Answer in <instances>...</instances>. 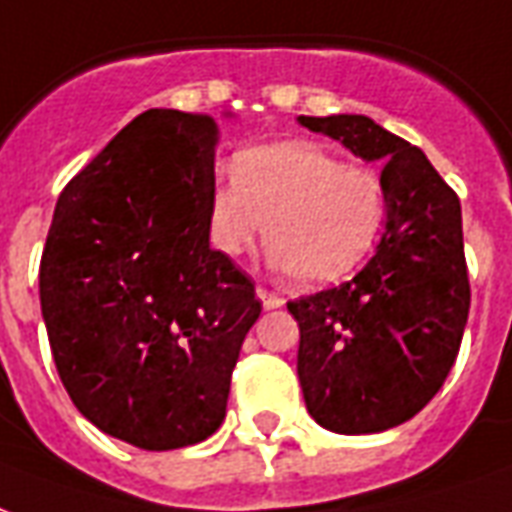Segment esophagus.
I'll return each mask as SVG.
<instances>
[{
  "mask_svg": "<svg viewBox=\"0 0 512 512\" xmlns=\"http://www.w3.org/2000/svg\"><path fill=\"white\" fill-rule=\"evenodd\" d=\"M257 298L263 301L266 309H279V306L285 304V298H282V295L271 293V290H266V287H257Z\"/></svg>",
  "mask_w": 512,
  "mask_h": 512,
  "instance_id": "obj_1",
  "label": "esophagus"
}]
</instances>
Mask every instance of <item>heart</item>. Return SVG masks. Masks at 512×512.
I'll return each instance as SVG.
<instances>
[{"instance_id": "heart-1", "label": "heart", "mask_w": 512, "mask_h": 512, "mask_svg": "<svg viewBox=\"0 0 512 512\" xmlns=\"http://www.w3.org/2000/svg\"><path fill=\"white\" fill-rule=\"evenodd\" d=\"M206 230L227 257L249 252L267 227L276 268L295 285L320 287L372 255L388 217V192L358 168L312 143H276L238 154L233 173L206 189Z\"/></svg>"}]
</instances>
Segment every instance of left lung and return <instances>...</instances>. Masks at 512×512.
<instances>
[{"label":"left lung","instance_id":"1","mask_svg":"<svg viewBox=\"0 0 512 512\" xmlns=\"http://www.w3.org/2000/svg\"><path fill=\"white\" fill-rule=\"evenodd\" d=\"M385 162L388 219L358 274L287 304L301 328L306 410L336 434H377L418 415L456 363L469 314L461 203L418 146L369 116H298Z\"/></svg>","mask_w":512,"mask_h":512}]
</instances>
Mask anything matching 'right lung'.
<instances>
[{"label": "right lung", "mask_w": 512, "mask_h": 512, "mask_svg": "<svg viewBox=\"0 0 512 512\" xmlns=\"http://www.w3.org/2000/svg\"><path fill=\"white\" fill-rule=\"evenodd\" d=\"M217 121L151 108L75 176L40 260V306L64 391L83 418L143 450L222 426L252 279L211 249L206 189Z\"/></svg>", "instance_id": "right-lung-1"}]
</instances>
